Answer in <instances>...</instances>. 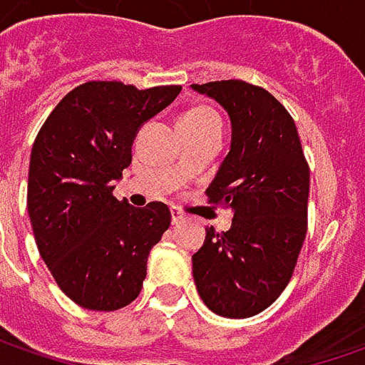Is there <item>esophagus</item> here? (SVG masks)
Here are the masks:
<instances>
[{"mask_svg": "<svg viewBox=\"0 0 365 365\" xmlns=\"http://www.w3.org/2000/svg\"><path fill=\"white\" fill-rule=\"evenodd\" d=\"M170 215H173V225H178V223H182V221L187 219L182 213H180V211H178V209H176V207L170 209Z\"/></svg>", "mask_w": 365, "mask_h": 365, "instance_id": "34e87169", "label": "esophagus"}]
</instances>
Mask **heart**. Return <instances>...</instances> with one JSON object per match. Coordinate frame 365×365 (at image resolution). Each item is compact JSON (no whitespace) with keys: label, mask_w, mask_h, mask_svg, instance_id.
Instances as JSON below:
<instances>
[{"label":"heart","mask_w":365,"mask_h":365,"mask_svg":"<svg viewBox=\"0 0 365 365\" xmlns=\"http://www.w3.org/2000/svg\"><path fill=\"white\" fill-rule=\"evenodd\" d=\"M180 121H195V123H201V121H219V118L207 107H195V109H189Z\"/></svg>","instance_id":"b5f03b06"}]
</instances>
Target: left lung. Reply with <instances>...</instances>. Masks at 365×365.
I'll return each mask as SVG.
<instances>
[{
	"mask_svg": "<svg viewBox=\"0 0 365 365\" xmlns=\"http://www.w3.org/2000/svg\"><path fill=\"white\" fill-rule=\"evenodd\" d=\"M190 89L215 99L232 121V146L207 197L233 213L227 232L207 230L192 278L213 313L254 317L294 272L307 235L309 164L290 113L266 89L235 78Z\"/></svg>",
	"mask_w": 365,
	"mask_h": 365,
	"instance_id": "obj_1",
	"label": "left lung"
}]
</instances>
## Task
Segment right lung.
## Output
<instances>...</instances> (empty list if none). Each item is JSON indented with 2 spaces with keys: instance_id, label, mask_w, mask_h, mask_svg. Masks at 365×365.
Listing matches in <instances>:
<instances>
[{
  "instance_id": "add662e5",
  "label": "right lung",
  "mask_w": 365,
  "mask_h": 365,
  "mask_svg": "<svg viewBox=\"0 0 365 365\" xmlns=\"http://www.w3.org/2000/svg\"><path fill=\"white\" fill-rule=\"evenodd\" d=\"M180 89L89 81L54 107L36 135L28 170L36 245L56 284L83 309L118 311L142 290L170 211L158 201L132 207L111 192L132 164L140 128Z\"/></svg>"
}]
</instances>
